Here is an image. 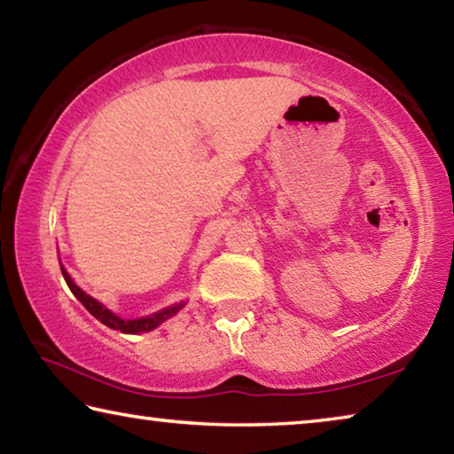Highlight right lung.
I'll return each instance as SVG.
<instances>
[{"label": "right lung", "mask_w": 454, "mask_h": 454, "mask_svg": "<svg viewBox=\"0 0 454 454\" xmlns=\"http://www.w3.org/2000/svg\"><path fill=\"white\" fill-rule=\"evenodd\" d=\"M61 274H64L66 284H67V286H70V290L74 292V296L78 298V301H80L83 306H86L91 317H96L99 322H104L106 326H110V328H114V330H120V333H126V334L148 333V330L160 326L164 320L172 318L174 314H178V312L184 309V302H180V304L170 306V309H164V310H160V312H156V314H152V317L136 318V320H124V318L116 317V314L110 312L107 309H104V306L99 304L98 301H94V298L88 296L86 292H82L78 286H75L74 280L70 278V274L66 272V268H61Z\"/></svg>", "instance_id": "add662e5"}]
</instances>
